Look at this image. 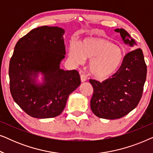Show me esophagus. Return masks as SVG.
<instances>
[{"mask_svg": "<svg viewBox=\"0 0 153 153\" xmlns=\"http://www.w3.org/2000/svg\"><path fill=\"white\" fill-rule=\"evenodd\" d=\"M86 79H87L86 75L84 74H81V82H84V81H86Z\"/></svg>", "mask_w": 153, "mask_h": 153, "instance_id": "34e87169", "label": "esophagus"}]
</instances>
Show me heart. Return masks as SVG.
<instances>
[{"label": "heart", "instance_id": "1", "mask_svg": "<svg viewBox=\"0 0 153 153\" xmlns=\"http://www.w3.org/2000/svg\"><path fill=\"white\" fill-rule=\"evenodd\" d=\"M71 58L81 63L84 58L91 59L89 70L95 79L103 80L112 76L120 68L124 58L122 48L102 38H86L79 46L72 44L69 49Z\"/></svg>", "mask_w": 153, "mask_h": 153}]
</instances>
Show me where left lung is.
I'll return each mask as SVG.
<instances>
[{
    "label": "left lung",
    "instance_id": "left-lung-1",
    "mask_svg": "<svg viewBox=\"0 0 153 153\" xmlns=\"http://www.w3.org/2000/svg\"><path fill=\"white\" fill-rule=\"evenodd\" d=\"M125 44L133 46L135 42L129 39L130 35L124 29H116ZM147 66L143 51L140 48L125 56L118 70L111 77L100 82L90 79L93 87L91 108L97 117L118 119L126 116L139 104L143 94Z\"/></svg>",
    "mask_w": 153,
    "mask_h": 153
}]
</instances>
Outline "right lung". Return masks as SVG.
<instances>
[{
  "instance_id": "obj_1",
  "label": "right lung",
  "mask_w": 153,
  "mask_h": 153,
  "mask_svg": "<svg viewBox=\"0 0 153 153\" xmlns=\"http://www.w3.org/2000/svg\"><path fill=\"white\" fill-rule=\"evenodd\" d=\"M65 31L44 26L30 30L16 44L10 61V89L14 102L36 118L60 115L69 95L79 86V72L60 69L65 58ZM45 76L42 85L34 83L37 72Z\"/></svg>"
}]
</instances>
